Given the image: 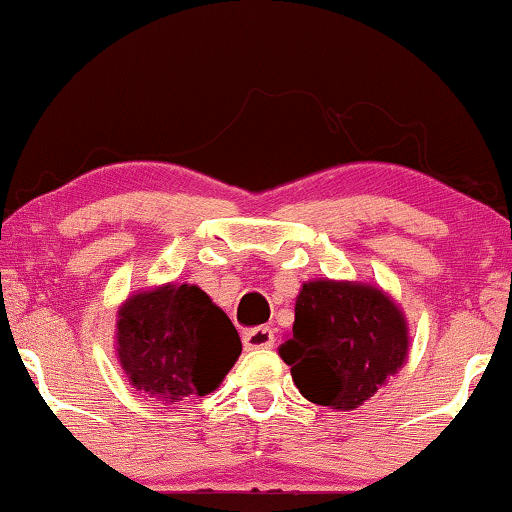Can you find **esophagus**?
<instances>
[{
	"label": "esophagus",
	"instance_id": "34e87169",
	"mask_svg": "<svg viewBox=\"0 0 512 512\" xmlns=\"http://www.w3.org/2000/svg\"><path fill=\"white\" fill-rule=\"evenodd\" d=\"M242 345L244 349H268L275 345V333H272V328L268 326L251 328V331H244Z\"/></svg>",
	"mask_w": 512,
	"mask_h": 512
}]
</instances>
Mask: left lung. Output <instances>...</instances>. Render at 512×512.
<instances>
[{
  "label": "left lung",
  "instance_id": "left-lung-1",
  "mask_svg": "<svg viewBox=\"0 0 512 512\" xmlns=\"http://www.w3.org/2000/svg\"><path fill=\"white\" fill-rule=\"evenodd\" d=\"M408 321L380 286L338 279L305 282L279 356L307 401L356 410L408 359Z\"/></svg>",
  "mask_w": 512,
  "mask_h": 512
}]
</instances>
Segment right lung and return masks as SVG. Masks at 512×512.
Instances as JSON below:
<instances>
[{"label":"right lung","instance_id":"1","mask_svg":"<svg viewBox=\"0 0 512 512\" xmlns=\"http://www.w3.org/2000/svg\"><path fill=\"white\" fill-rule=\"evenodd\" d=\"M240 354L233 321L195 284H160L118 307V363L132 387L165 405L212 394Z\"/></svg>","mask_w":512,"mask_h":512}]
</instances>
